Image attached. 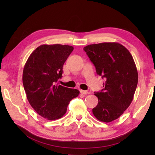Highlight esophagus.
<instances>
[{"mask_svg": "<svg viewBox=\"0 0 155 155\" xmlns=\"http://www.w3.org/2000/svg\"><path fill=\"white\" fill-rule=\"evenodd\" d=\"M80 92L81 94H86L88 93V91H84V90H80Z\"/></svg>", "mask_w": 155, "mask_h": 155, "instance_id": "esophagus-1", "label": "esophagus"}]
</instances>
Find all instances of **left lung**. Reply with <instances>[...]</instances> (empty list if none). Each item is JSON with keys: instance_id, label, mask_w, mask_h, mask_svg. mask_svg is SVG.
Here are the masks:
<instances>
[{"instance_id": "obj_1", "label": "left lung", "mask_w": 155, "mask_h": 155, "mask_svg": "<svg viewBox=\"0 0 155 155\" xmlns=\"http://www.w3.org/2000/svg\"><path fill=\"white\" fill-rule=\"evenodd\" d=\"M84 51L104 78L103 89L94 93L98 102L93 108L98 120L117 119L132 103L138 83V72L132 55L118 42H102L85 47Z\"/></svg>"}]
</instances>
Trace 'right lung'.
Masks as SVG:
<instances>
[{
	"label": "right lung",
	"instance_id": "right-lung-1",
	"mask_svg": "<svg viewBox=\"0 0 155 155\" xmlns=\"http://www.w3.org/2000/svg\"><path fill=\"white\" fill-rule=\"evenodd\" d=\"M73 49L69 45H42L32 52L25 64L22 83L27 99L34 110L47 120L63 117L70 101L79 94L77 89L56 84Z\"/></svg>",
	"mask_w": 155,
	"mask_h": 155
}]
</instances>
